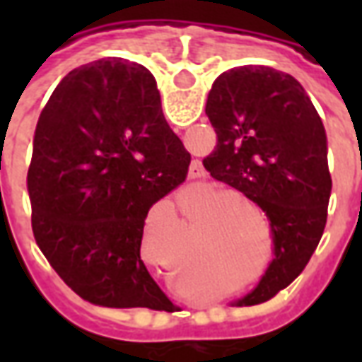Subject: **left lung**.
Listing matches in <instances>:
<instances>
[{"mask_svg":"<svg viewBox=\"0 0 362 362\" xmlns=\"http://www.w3.org/2000/svg\"><path fill=\"white\" fill-rule=\"evenodd\" d=\"M205 114L217 147L204 166L269 221L273 259L238 300L266 303L303 272L324 235L332 194L326 129L300 83L266 66L221 74Z\"/></svg>","mask_w":362,"mask_h":362,"instance_id":"left-lung-1","label":"left lung"}]
</instances>
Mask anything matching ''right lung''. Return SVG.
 I'll use <instances>...</instances> for the list:
<instances>
[{
  "label": "right lung",
  "instance_id": "obj_1",
  "mask_svg": "<svg viewBox=\"0 0 362 362\" xmlns=\"http://www.w3.org/2000/svg\"><path fill=\"white\" fill-rule=\"evenodd\" d=\"M188 166L149 69L106 58L69 71L40 112L27 176L36 244L67 287L108 308L173 306L141 238Z\"/></svg>",
  "mask_w": 362,
  "mask_h": 362
}]
</instances>
